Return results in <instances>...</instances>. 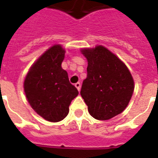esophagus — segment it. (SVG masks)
Masks as SVG:
<instances>
[{
  "label": "esophagus",
  "instance_id": "1",
  "mask_svg": "<svg viewBox=\"0 0 158 158\" xmlns=\"http://www.w3.org/2000/svg\"><path fill=\"white\" fill-rule=\"evenodd\" d=\"M75 87L78 89V90H80V88H81V85H80V83L78 82L75 84Z\"/></svg>",
  "mask_w": 158,
  "mask_h": 158
}]
</instances>
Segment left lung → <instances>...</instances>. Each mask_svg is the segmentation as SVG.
<instances>
[{"instance_id": "8db88e82", "label": "left lung", "mask_w": 158, "mask_h": 158, "mask_svg": "<svg viewBox=\"0 0 158 158\" xmlns=\"http://www.w3.org/2000/svg\"><path fill=\"white\" fill-rule=\"evenodd\" d=\"M88 60L87 77L83 81L81 97L90 114L97 120H109L127 108L134 82L126 65L102 46L82 49Z\"/></svg>"}]
</instances>
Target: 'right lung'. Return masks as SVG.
<instances>
[{"label": "right lung", "mask_w": 158, "mask_h": 158, "mask_svg": "<svg viewBox=\"0 0 158 158\" xmlns=\"http://www.w3.org/2000/svg\"><path fill=\"white\" fill-rule=\"evenodd\" d=\"M65 50L55 45L33 64L24 82L28 102L39 115L57 122L68 114L69 105L79 91L61 68Z\"/></svg>", "instance_id": "right-lung-1"}]
</instances>
